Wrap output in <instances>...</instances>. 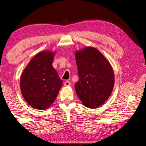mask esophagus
Segmentation results:
<instances>
[{
    "instance_id": "1",
    "label": "esophagus",
    "mask_w": 146,
    "mask_h": 146,
    "mask_svg": "<svg viewBox=\"0 0 146 146\" xmlns=\"http://www.w3.org/2000/svg\"><path fill=\"white\" fill-rule=\"evenodd\" d=\"M70 85V82L69 81H66L64 83V86H69Z\"/></svg>"
}]
</instances>
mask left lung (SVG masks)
Masks as SVG:
<instances>
[{"mask_svg":"<svg viewBox=\"0 0 146 146\" xmlns=\"http://www.w3.org/2000/svg\"><path fill=\"white\" fill-rule=\"evenodd\" d=\"M79 79L75 83L78 98L85 107H99L108 99L114 85L111 64L93 47H86L75 53Z\"/></svg>","mask_w":146,"mask_h":146,"instance_id":"8db88e82","label":"left lung"}]
</instances>
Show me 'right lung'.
<instances>
[{"instance_id":"1","label":"right lung","mask_w":146,"mask_h":146,"mask_svg":"<svg viewBox=\"0 0 146 146\" xmlns=\"http://www.w3.org/2000/svg\"><path fill=\"white\" fill-rule=\"evenodd\" d=\"M55 52H39L21 75L20 87L24 99L32 108L45 110L55 100L63 81L53 67Z\"/></svg>"}]
</instances>
